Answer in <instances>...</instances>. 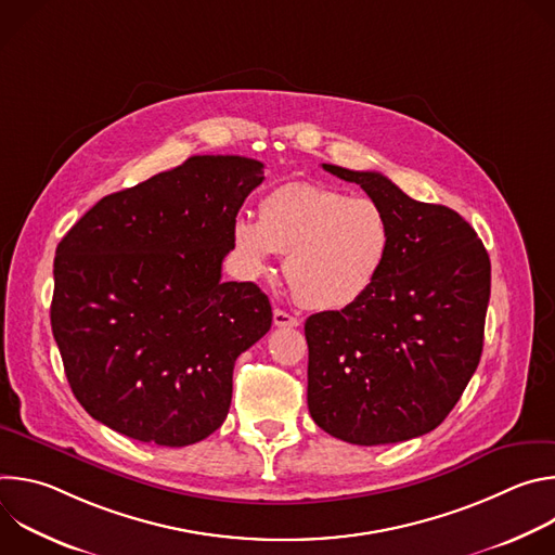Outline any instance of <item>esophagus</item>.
<instances>
[{"label": "esophagus", "mask_w": 555, "mask_h": 555, "mask_svg": "<svg viewBox=\"0 0 555 555\" xmlns=\"http://www.w3.org/2000/svg\"><path fill=\"white\" fill-rule=\"evenodd\" d=\"M272 319H274V325H276V327H298V325H300V321L296 319V315H292L289 311L279 309V307L274 309Z\"/></svg>", "instance_id": "esophagus-1"}]
</instances>
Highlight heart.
I'll list each match as a JSON object with an SVG mask.
<instances>
[{
  "mask_svg": "<svg viewBox=\"0 0 555 555\" xmlns=\"http://www.w3.org/2000/svg\"><path fill=\"white\" fill-rule=\"evenodd\" d=\"M230 240L236 263L248 276L270 272L285 255V279L309 309L338 311L364 298L386 270L395 246L388 210L334 186L289 182L259 204V219L240 212Z\"/></svg>",
  "mask_w": 555,
  "mask_h": 555,
  "instance_id": "heart-1",
  "label": "heart"
}]
</instances>
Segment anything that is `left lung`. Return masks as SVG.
<instances>
[{"label":"left lung","instance_id":"left-lung-1","mask_svg":"<svg viewBox=\"0 0 555 555\" xmlns=\"http://www.w3.org/2000/svg\"><path fill=\"white\" fill-rule=\"evenodd\" d=\"M323 169L388 210L395 246L364 298L307 319L309 415L356 446L422 437L448 417L479 366L488 250L448 206L417 202L375 171Z\"/></svg>","mask_w":555,"mask_h":555}]
</instances>
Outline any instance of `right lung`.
<instances>
[{"label": "right lung", "mask_w": 555, "mask_h": 555, "mask_svg": "<svg viewBox=\"0 0 555 555\" xmlns=\"http://www.w3.org/2000/svg\"><path fill=\"white\" fill-rule=\"evenodd\" d=\"M244 155H193L112 193L56 246L50 323L74 398L101 424L182 448L230 409L234 360L270 332L255 283L221 281L230 225L263 182Z\"/></svg>", "instance_id": "1"}]
</instances>
